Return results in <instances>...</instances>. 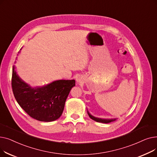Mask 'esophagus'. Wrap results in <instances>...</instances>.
Segmentation results:
<instances>
[{
	"instance_id": "1",
	"label": "esophagus",
	"mask_w": 157,
	"mask_h": 157,
	"mask_svg": "<svg viewBox=\"0 0 157 157\" xmlns=\"http://www.w3.org/2000/svg\"><path fill=\"white\" fill-rule=\"evenodd\" d=\"M76 80L78 83H82V78H81L80 76H78V77L76 78Z\"/></svg>"
}]
</instances>
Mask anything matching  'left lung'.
<instances>
[{"label":"left lung","mask_w":157,"mask_h":157,"mask_svg":"<svg viewBox=\"0 0 157 157\" xmlns=\"http://www.w3.org/2000/svg\"><path fill=\"white\" fill-rule=\"evenodd\" d=\"M87 113H88V116L90 117V118L92 119L93 120L97 121V122H101V123H110V122H112V121H114L115 120H117V118H111V119H105V118H97V117H95L94 116H92V115L90 114L89 113V111H88L87 109Z\"/></svg>","instance_id":"1"}]
</instances>
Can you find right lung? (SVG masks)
<instances>
[{"mask_svg": "<svg viewBox=\"0 0 157 157\" xmlns=\"http://www.w3.org/2000/svg\"><path fill=\"white\" fill-rule=\"evenodd\" d=\"M75 80H56L42 86L32 87L20 78L13 67L12 88L21 108L38 121L49 122L59 118Z\"/></svg>", "mask_w": 157, "mask_h": 157, "instance_id": "add662e5", "label": "right lung"}]
</instances>
